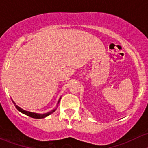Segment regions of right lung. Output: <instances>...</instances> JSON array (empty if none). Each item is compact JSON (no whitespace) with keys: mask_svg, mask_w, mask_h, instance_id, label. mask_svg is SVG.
Returning a JSON list of instances; mask_svg holds the SVG:
<instances>
[{"mask_svg":"<svg viewBox=\"0 0 148 148\" xmlns=\"http://www.w3.org/2000/svg\"><path fill=\"white\" fill-rule=\"evenodd\" d=\"M61 99V98H60ZM59 101H60V99L59 100V102H58V104L59 103ZM13 103L14 104L15 107H16V109H17L18 110L19 112H22L23 114H26V115L28 116V117H32V118H36V119H41V118H44V117H47V116H49V114H51V113H53V112L55 111V110H51V112H49L47 113H45V114H38V113H34V112H28V111H26V110H23V109H21V107H19L17 105V104H16L13 101Z\"/></svg>","mask_w":148,"mask_h":148,"instance_id":"add662e5","label":"right lung"}]
</instances>
